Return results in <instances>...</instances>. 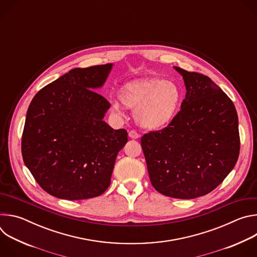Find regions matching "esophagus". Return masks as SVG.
Here are the masks:
<instances>
[{
  "label": "esophagus",
  "mask_w": 257,
  "mask_h": 257,
  "mask_svg": "<svg viewBox=\"0 0 257 257\" xmlns=\"http://www.w3.org/2000/svg\"><path fill=\"white\" fill-rule=\"evenodd\" d=\"M139 133L136 131V130H130L129 131V137L132 138V139H137L139 138Z\"/></svg>",
  "instance_id": "obj_1"
}]
</instances>
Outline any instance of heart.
I'll return each mask as SVG.
<instances>
[{"label": "heart", "instance_id": "obj_1", "mask_svg": "<svg viewBox=\"0 0 257 257\" xmlns=\"http://www.w3.org/2000/svg\"><path fill=\"white\" fill-rule=\"evenodd\" d=\"M181 90L172 81L159 78L138 79L126 84L121 91L122 101L135 107V119L143 127L156 129L170 123L181 103ZM113 105L120 107V100Z\"/></svg>", "mask_w": 257, "mask_h": 257}]
</instances>
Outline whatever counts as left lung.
<instances>
[{"instance_id": "8db88e82", "label": "left lung", "mask_w": 257, "mask_h": 257, "mask_svg": "<svg viewBox=\"0 0 257 257\" xmlns=\"http://www.w3.org/2000/svg\"><path fill=\"white\" fill-rule=\"evenodd\" d=\"M186 95L167 127L141 137L154 188L169 197L192 199L215 189L240 153L238 116L230 97L211 79L175 67Z\"/></svg>"}]
</instances>
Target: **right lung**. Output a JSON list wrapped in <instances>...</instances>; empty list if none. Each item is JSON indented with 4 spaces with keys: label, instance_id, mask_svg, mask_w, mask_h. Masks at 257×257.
<instances>
[{
    "label": "right lung",
    "instance_id": "add662e5",
    "mask_svg": "<svg viewBox=\"0 0 257 257\" xmlns=\"http://www.w3.org/2000/svg\"><path fill=\"white\" fill-rule=\"evenodd\" d=\"M112 64L75 68L32 98L22 133L25 166L49 194L68 200L101 195L111 184L125 129L102 119L111 106L96 92Z\"/></svg>",
    "mask_w": 257,
    "mask_h": 257
}]
</instances>
